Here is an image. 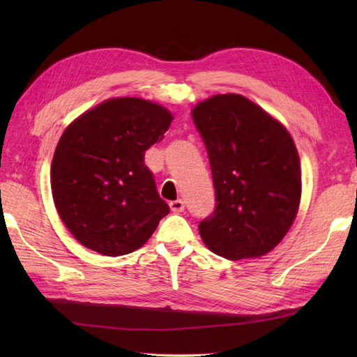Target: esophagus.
Instances as JSON below:
<instances>
[{"label":"esophagus","instance_id":"34e87169","mask_svg":"<svg viewBox=\"0 0 357 357\" xmlns=\"http://www.w3.org/2000/svg\"><path fill=\"white\" fill-rule=\"evenodd\" d=\"M169 206H170V210L173 211V213H181V211H184V201L183 199L172 201Z\"/></svg>","mask_w":357,"mask_h":357}]
</instances>
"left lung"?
I'll use <instances>...</instances> for the list:
<instances>
[{
	"label": "left lung",
	"mask_w": 357,
	"mask_h": 357,
	"mask_svg": "<svg viewBox=\"0 0 357 357\" xmlns=\"http://www.w3.org/2000/svg\"><path fill=\"white\" fill-rule=\"evenodd\" d=\"M206 144L216 207L199 222L211 252L257 257L290 230L301 201V164L287 128L242 95H215L192 110Z\"/></svg>",
	"instance_id": "obj_1"
}]
</instances>
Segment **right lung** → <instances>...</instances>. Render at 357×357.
Returning a JSON list of instances; mask_svg holds the SVG:
<instances>
[{"label":"right lung","mask_w":357,"mask_h":357,"mask_svg":"<svg viewBox=\"0 0 357 357\" xmlns=\"http://www.w3.org/2000/svg\"><path fill=\"white\" fill-rule=\"evenodd\" d=\"M172 119L162 105L127 96L104 101L66 128L52 161V195L82 245L104 256L132 253L169 215L144 155Z\"/></svg>","instance_id":"1"}]
</instances>
